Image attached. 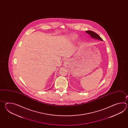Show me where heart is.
<instances>
[{"instance_id": "obj_1", "label": "heart", "mask_w": 128, "mask_h": 128, "mask_svg": "<svg viewBox=\"0 0 128 128\" xmlns=\"http://www.w3.org/2000/svg\"><path fill=\"white\" fill-rule=\"evenodd\" d=\"M68 38L71 41H75L78 38V35L76 34H71L68 36Z\"/></svg>"}]
</instances>
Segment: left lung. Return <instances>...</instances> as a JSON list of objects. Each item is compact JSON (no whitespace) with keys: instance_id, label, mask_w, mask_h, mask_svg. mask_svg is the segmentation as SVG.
Returning <instances> with one entry per match:
<instances>
[{"instance_id":"1","label":"left lung","mask_w":128,"mask_h":128,"mask_svg":"<svg viewBox=\"0 0 128 128\" xmlns=\"http://www.w3.org/2000/svg\"><path fill=\"white\" fill-rule=\"evenodd\" d=\"M86 33H87V34H89L92 38L96 39H98V40H100V41H102V39L100 37V36L95 32H94L93 31H91V30H87V31H86Z\"/></svg>"}]
</instances>
